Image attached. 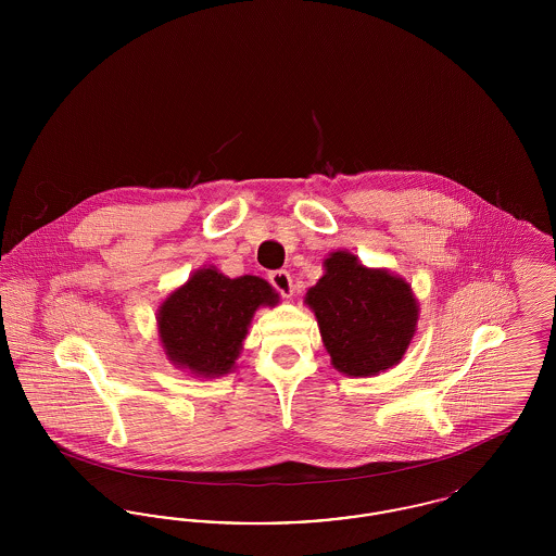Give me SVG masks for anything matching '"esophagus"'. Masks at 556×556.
<instances>
[{"mask_svg":"<svg viewBox=\"0 0 556 556\" xmlns=\"http://www.w3.org/2000/svg\"><path fill=\"white\" fill-rule=\"evenodd\" d=\"M268 281L273 283V288L279 291L283 298H291L293 295V281H291V275L288 270H273L268 275Z\"/></svg>","mask_w":556,"mask_h":556,"instance_id":"34e87169","label":"esophagus"}]
</instances>
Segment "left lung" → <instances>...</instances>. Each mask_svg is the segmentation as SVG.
Segmentation results:
<instances>
[{
  "mask_svg": "<svg viewBox=\"0 0 556 556\" xmlns=\"http://www.w3.org/2000/svg\"><path fill=\"white\" fill-rule=\"evenodd\" d=\"M323 270L304 304L317 317L331 365L348 377H375L396 367L419 320L408 281L388 268L363 265L348 250L331 252Z\"/></svg>",
  "mask_w": 556,
  "mask_h": 556,
  "instance_id": "1",
  "label": "left lung"
}]
</instances>
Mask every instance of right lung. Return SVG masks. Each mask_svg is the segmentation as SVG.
<instances>
[{
	"instance_id": "add662e5",
	"label": "right lung",
	"mask_w": 556,
	"mask_h": 556,
	"mask_svg": "<svg viewBox=\"0 0 556 556\" xmlns=\"http://www.w3.org/2000/svg\"><path fill=\"white\" fill-rule=\"evenodd\" d=\"M279 293L256 275L227 277L202 266L159 306V338L166 358L204 379L236 369L254 313L277 306Z\"/></svg>"
}]
</instances>
